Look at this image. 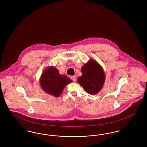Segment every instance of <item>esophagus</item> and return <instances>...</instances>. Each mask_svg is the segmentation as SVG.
<instances>
[{"label": "esophagus", "instance_id": "obj_1", "mask_svg": "<svg viewBox=\"0 0 147 147\" xmlns=\"http://www.w3.org/2000/svg\"><path fill=\"white\" fill-rule=\"evenodd\" d=\"M71 80L73 81V82H76V80H77V76H71Z\"/></svg>", "mask_w": 147, "mask_h": 147}]
</instances>
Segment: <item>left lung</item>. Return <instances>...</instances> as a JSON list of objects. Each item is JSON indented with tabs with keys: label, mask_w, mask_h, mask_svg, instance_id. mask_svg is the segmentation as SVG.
Instances as JSON below:
<instances>
[{
	"label": "left lung",
	"mask_w": 147,
	"mask_h": 147,
	"mask_svg": "<svg viewBox=\"0 0 147 147\" xmlns=\"http://www.w3.org/2000/svg\"><path fill=\"white\" fill-rule=\"evenodd\" d=\"M82 76L77 80L85 90L91 95L98 94L102 88L105 74L101 65L94 59H90L82 67Z\"/></svg>",
	"instance_id": "left-lung-1"
}]
</instances>
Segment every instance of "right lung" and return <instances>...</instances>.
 <instances>
[{
  "label": "right lung",
  "instance_id": "1",
  "mask_svg": "<svg viewBox=\"0 0 147 147\" xmlns=\"http://www.w3.org/2000/svg\"><path fill=\"white\" fill-rule=\"evenodd\" d=\"M72 80L65 75H61L55 67L49 66L42 72L40 83L42 90L49 95L57 98L63 89Z\"/></svg>",
  "mask_w": 147,
  "mask_h": 147
}]
</instances>
